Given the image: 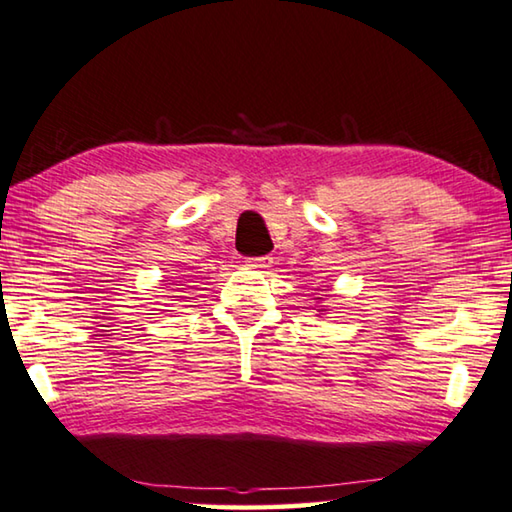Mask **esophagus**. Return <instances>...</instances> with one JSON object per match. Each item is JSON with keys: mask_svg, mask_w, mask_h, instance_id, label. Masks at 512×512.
Returning <instances> with one entry per match:
<instances>
[{"mask_svg": "<svg viewBox=\"0 0 512 512\" xmlns=\"http://www.w3.org/2000/svg\"><path fill=\"white\" fill-rule=\"evenodd\" d=\"M246 264L250 266V269H269V266L273 264V257H269V255H264V257H250Z\"/></svg>", "mask_w": 512, "mask_h": 512, "instance_id": "esophagus-1", "label": "esophagus"}]
</instances>
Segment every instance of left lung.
Returning <instances> with one entry per match:
<instances>
[{"mask_svg":"<svg viewBox=\"0 0 512 512\" xmlns=\"http://www.w3.org/2000/svg\"><path fill=\"white\" fill-rule=\"evenodd\" d=\"M316 291H319V289H316ZM314 300H316V303H319V300H321V296H316ZM319 312H326V307H321V310H319Z\"/></svg>","mask_w":512,"mask_h":512,"instance_id":"left-lung-1","label":"left lung"}]
</instances>
